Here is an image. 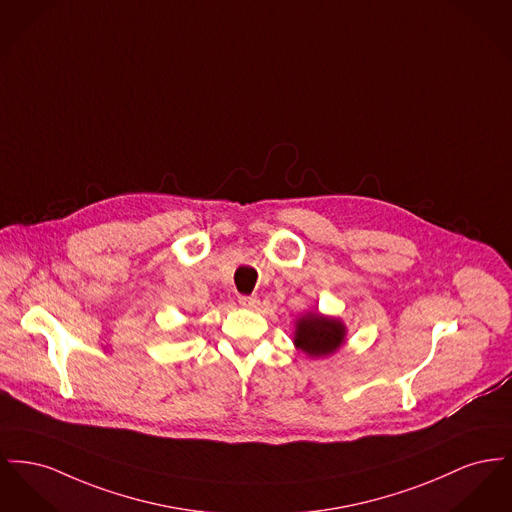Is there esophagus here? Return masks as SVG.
Returning <instances> with one entry per match:
<instances>
[{"label": "esophagus", "mask_w": 512, "mask_h": 512, "mask_svg": "<svg viewBox=\"0 0 512 512\" xmlns=\"http://www.w3.org/2000/svg\"><path fill=\"white\" fill-rule=\"evenodd\" d=\"M238 301H240L241 307H245V309H257L259 307V298L257 296H240Z\"/></svg>", "instance_id": "1"}]
</instances>
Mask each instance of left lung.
Returning <instances> with one entry per match:
<instances>
[{"instance_id":"left-lung-1","label":"left lung","mask_w":512,"mask_h":512,"mask_svg":"<svg viewBox=\"0 0 512 512\" xmlns=\"http://www.w3.org/2000/svg\"><path fill=\"white\" fill-rule=\"evenodd\" d=\"M344 325L336 319L321 317L317 313H309L298 323L296 329V346L313 358H321L332 354L342 346Z\"/></svg>"}]
</instances>
